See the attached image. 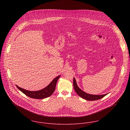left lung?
Here are the masks:
<instances>
[{
  "instance_id": "8db88e82",
  "label": "left lung",
  "mask_w": 130,
  "mask_h": 130,
  "mask_svg": "<svg viewBox=\"0 0 130 130\" xmlns=\"http://www.w3.org/2000/svg\"><path fill=\"white\" fill-rule=\"evenodd\" d=\"M73 85H74V90L76 92V93H77V94L82 99H85L87 100L93 101V100H99L103 98L108 94V93H106L104 94H101V95H93V94H91L85 93L83 91L81 90L78 87L75 80V79L74 78V79H73Z\"/></svg>"
}]
</instances>
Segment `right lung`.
<instances>
[{
    "label": "right lung",
    "instance_id": "obj_1",
    "mask_svg": "<svg viewBox=\"0 0 130 130\" xmlns=\"http://www.w3.org/2000/svg\"><path fill=\"white\" fill-rule=\"evenodd\" d=\"M60 76V75L56 77L46 87L37 91H30L23 89L17 85H16V86L21 92L31 98L34 99H44L45 98H48L54 92L57 81Z\"/></svg>",
    "mask_w": 130,
    "mask_h": 130
}]
</instances>
